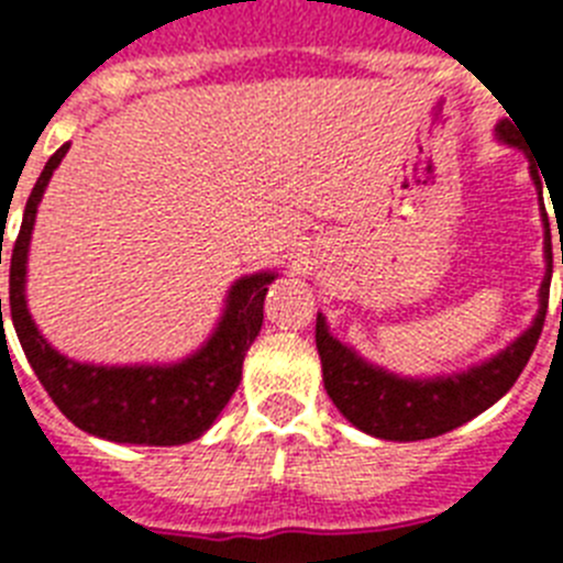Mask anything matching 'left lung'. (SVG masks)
I'll return each instance as SVG.
<instances>
[{"label": "left lung", "mask_w": 563, "mask_h": 563, "mask_svg": "<svg viewBox=\"0 0 563 563\" xmlns=\"http://www.w3.org/2000/svg\"><path fill=\"white\" fill-rule=\"evenodd\" d=\"M501 141L519 146V134L514 123H499ZM533 168L536 188L541 194V177ZM544 217L547 228V276L541 282V310L536 316L533 327L525 332L516 343H510L505 352L494 361L482 363L465 375L437 377V380H402L389 372L369 366L366 361L346 350L341 341L327 332L324 318L318 312L316 321V346L321 355V369H324V389L332 397L346 420L361 431L380 440L415 442L440 437L445 431L460 429L462 422L474 420L485 409H490L507 389L519 380L521 369L533 355L544 330L547 301H550V276H553V247H550V220ZM563 265V251H561ZM563 312V305H561Z\"/></svg>", "instance_id": "8db88e82"}]
</instances>
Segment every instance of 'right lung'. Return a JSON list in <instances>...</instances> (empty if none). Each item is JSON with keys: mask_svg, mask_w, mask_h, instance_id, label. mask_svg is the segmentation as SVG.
Masks as SVG:
<instances>
[{"mask_svg": "<svg viewBox=\"0 0 563 563\" xmlns=\"http://www.w3.org/2000/svg\"><path fill=\"white\" fill-rule=\"evenodd\" d=\"M64 143L44 166L24 206L22 228L10 247V318L30 366L69 422L87 434L132 445H183L211 429L242 380V361L265 318L273 273L239 278L211 341L174 366H87L58 355L42 335L24 301V273L36 208L49 177L67 154ZM2 265V251H0ZM2 318V298H0Z\"/></svg>", "mask_w": 563, "mask_h": 563, "instance_id": "1", "label": "right lung"}]
</instances>
